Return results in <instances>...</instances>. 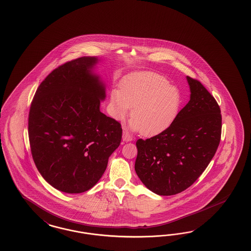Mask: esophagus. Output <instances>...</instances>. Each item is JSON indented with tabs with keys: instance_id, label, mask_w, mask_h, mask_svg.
<instances>
[{
	"instance_id": "esophagus-1",
	"label": "esophagus",
	"mask_w": 251,
	"mask_h": 251,
	"mask_svg": "<svg viewBox=\"0 0 251 251\" xmlns=\"http://www.w3.org/2000/svg\"><path fill=\"white\" fill-rule=\"evenodd\" d=\"M122 139H123V141H125V142H130V141H132V137L130 136L127 131H123Z\"/></svg>"
}]
</instances>
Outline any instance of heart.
Instances as JSON below:
<instances>
[{
	"mask_svg": "<svg viewBox=\"0 0 251 251\" xmlns=\"http://www.w3.org/2000/svg\"><path fill=\"white\" fill-rule=\"evenodd\" d=\"M182 95L166 77L138 73L125 78L121 89L110 97V110L116 120L124 119L131 108L130 128L145 136L159 134L171 126L180 112Z\"/></svg>",
	"mask_w": 251,
	"mask_h": 251,
	"instance_id": "1",
	"label": "heart"
}]
</instances>
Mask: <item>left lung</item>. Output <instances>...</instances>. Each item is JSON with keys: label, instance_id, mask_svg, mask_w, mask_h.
Here are the masks:
<instances>
[{"label": "left lung", "instance_id": "obj_1", "mask_svg": "<svg viewBox=\"0 0 251 251\" xmlns=\"http://www.w3.org/2000/svg\"><path fill=\"white\" fill-rule=\"evenodd\" d=\"M187 80L190 100L173 124L155 136L136 142V174L146 188L162 196L190 187L220 144V106L200 81L190 76Z\"/></svg>", "mask_w": 251, "mask_h": 251}]
</instances>
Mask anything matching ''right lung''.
Segmentation results:
<instances>
[{
	"label": "right lung",
	"mask_w": 251,
	"mask_h": 251,
	"mask_svg": "<svg viewBox=\"0 0 251 251\" xmlns=\"http://www.w3.org/2000/svg\"><path fill=\"white\" fill-rule=\"evenodd\" d=\"M97 61L82 57L54 69L31 102L32 157L46 181L66 193L94 187L122 141V124L99 109L106 95L90 71Z\"/></svg>",
	"instance_id": "add662e5"
}]
</instances>
